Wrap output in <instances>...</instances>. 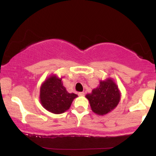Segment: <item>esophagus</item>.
Returning <instances> with one entry per match:
<instances>
[{"mask_svg":"<svg viewBox=\"0 0 156 156\" xmlns=\"http://www.w3.org/2000/svg\"><path fill=\"white\" fill-rule=\"evenodd\" d=\"M78 95L79 96H83L84 95V92H78Z\"/></svg>","mask_w":156,"mask_h":156,"instance_id":"esophagus-1","label":"esophagus"}]
</instances>
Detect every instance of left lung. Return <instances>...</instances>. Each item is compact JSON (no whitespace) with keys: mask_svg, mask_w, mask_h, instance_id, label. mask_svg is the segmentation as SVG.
<instances>
[{"mask_svg":"<svg viewBox=\"0 0 156 156\" xmlns=\"http://www.w3.org/2000/svg\"><path fill=\"white\" fill-rule=\"evenodd\" d=\"M92 111L98 115H105L114 110L119 104L121 92L114 80L111 78L100 80V84L92 93L87 94Z\"/></svg>","mask_w":156,"mask_h":156,"instance_id":"1","label":"left lung"}]
</instances>
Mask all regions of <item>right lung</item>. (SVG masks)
Masks as SVG:
<instances>
[{
  "label": "right lung",
  "instance_id": "1",
  "mask_svg": "<svg viewBox=\"0 0 156 156\" xmlns=\"http://www.w3.org/2000/svg\"><path fill=\"white\" fill-rule=\"evenodd\" d=\"M62 78L52 75L42 83L39 101L44 108L53 114H59L69 108L73 100L78 95L69 93L63 86Z\"/></svg>",
  "mask_w": 156,
  "mask_h": 156
}]
</instances>
